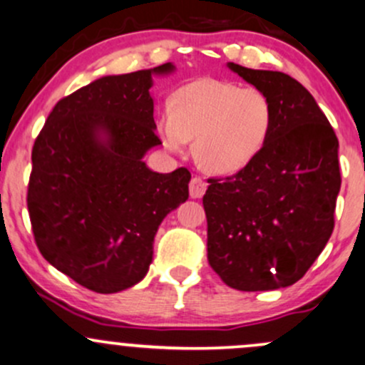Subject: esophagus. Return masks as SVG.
I'll use <instances>...</instances> for the list:
<instances>
[{"label": "esophagus", "mask_w": 365, "mask_h": 365, "mask_svg": "<svg viewBox=\"0 0 365 365\" xmlns=\"http://www.w3.org/2000/svg\"><path fill=\"white\" fill-rule=\"evenodd\" d=\"M205 190H207V182L203 181L200 175L191 178V181H190V197L191 198H202L203 193H205Z\"/></svg>", "instance_id": "1"}]
</instances>
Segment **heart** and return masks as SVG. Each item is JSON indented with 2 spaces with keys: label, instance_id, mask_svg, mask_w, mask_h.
<instances>
[{
  "label": "heart",
  "instance_id": "obj_1",
  "mask_svg": "<svg viewBox=\"0 0 365 365\" xmlns=\"http://www.w3.org/2000/svg\"><path fill=\"white\" fill-rule=\"evenodd\" d=\"M275 121L272 99L256 87L198 80L179 88L158 130L168 150L195 137V156L212 174H237L264 150Z\"/></svg>",
  "mask_w": 365,
  "mask_h": 365
}]
</instances>
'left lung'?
Segmentation results:
<instances>
[{
  "label": "left lung",
  "mask_w": 365,
  "mask_h": 365,
  "mask_svg": "<svg viewBox=\"0 0 365 365\" xmlns=\"http://www.w3.org/2000/svg\"><path fill=\"white\" fill-rule=\"evenodd\" d=\"M228 66L272 99L275 121L250 165L207 181V259L237 291L289 287L334 230L338 137L312 93L289 74Z\"/></svg>",
  "instance_id": "obj_1"
}]
</instances>
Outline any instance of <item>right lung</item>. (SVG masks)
Instances as JSON below:
<instances>
[{"label":"right lung","mask_w":365,"mask_h":365,"mask_svg":"<svg viewBox=\"0 0 365 365\" xmlns=\"http://www.w3.org/2000/svg\"><path fill=\"white\" fill-rule=\"evenodd\" d=\"M104 76L62 97L34 140L27 210L41 256L93 292L132 287L148 273L163 217L186 202L191 174L153 172L151 73Z\"/></svg>","instance_id":"add662e5"}]
</instances>
